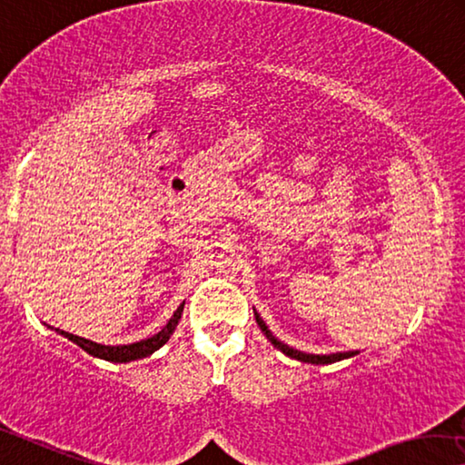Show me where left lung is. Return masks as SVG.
Listing matches in <instances>:
<instances>
[{"mask_svg":"<svg viewBox=\"0 0 465 465\" xmlns=\"http://www.w3.org/2000/svg\"><path fill=\"white\" fill-rule=\"evenodd\" d=\"M254 319H256V325L261 327V331L264 333V337L269 339L272 343V348H277L279 351H283L287 358H293V360H300V362H306V364H333L339 362V360H345V358H353L356 353L360 351H337V353H306V351H300V350H293L290 345L279 341V339L271 333L267 322L261 319V314L254 311Z\"/></svg>","mask_w":465,"mask_h":465,"instance_id":"1","label":"left lung"}]
</instances>
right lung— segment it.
I'll return each instance as SVG.
<instances>
[{"label":"right lung","mask_w":465,"mask_h":465,"mask_svg":"<svg viewBox=\"0 0 465 465\" xmlns=\"http://www.w3.org/2000/svg\"><path fill=\"white\" fill-rule=\"evenodd\" d=\"M183 304H186V302H182V304L178 306V311L173 312L172 319L167 321V325L161 329L159 333H154L153 337L140 339V341L128 343V345H103V343H97V341H91V339L72 335V333H68V331L55 329L51 325H47V329L55 331L57 335H64L65 339H70L72 343H76L78 348H83L86 353H91L93 358H101V360H107V362L124 364V362H132V360H140V358L151 356V353H154L159 348H163V345L169 341V337L173 335L175 327H178V322L182 319V312H183Z\"/></svg>","instance_id":"right-lung-1"}]
</instances>
